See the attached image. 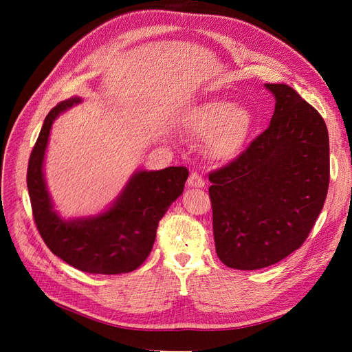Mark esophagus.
<instances>
[{"instance_id": "obj_1", "label": "esophagus", "mask_w": 352, "mask_h": 352, "mask_svg": "<svg viewBox=\"0 0 352 352\" xmlns=\"http://www.w3.org/2000/svg\"><path fill=\"white\" fill-rule=\"evenodd\" d=\"M188 186L189 188H204L206 182L198 173H190V176L188 179Z\"/></svg>"}]
</instances>
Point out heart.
<instances>
[{"label":"heart","instance_id":"b5f03b06","mask_svg":"<svg viewBox=\"0 0 352 352\" xmlns=\"http://www.w3.org/2000/svg\"><path fill=\"white\" fill-rule=\"evenodd\" d=\"M254 124L255 116L248 107L223 98L197 105L184 119L185 132L206 141L207 153L217 162H232L242 154Z\"/></svg>","mask_w":352,"mask_h":352}]
</instances>
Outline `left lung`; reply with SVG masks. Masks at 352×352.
<instances>
[{"mask_svg": "<svg viewBox=\"0 0 352 352\" xmlns=\"http://www.w3.org/2000/svg\"><path fill=\"white\" fill-rule=\"evenodd\" d=\"M264 87L276 100L270 126L208 177L216 252L238 270L269 267L300 248L329 188L323 117L287 85Z\"/></svg>", "mask_w": 352, "mask_h": 352, "instance_id": "8db88e82", "label": "left lung"}]
</instances>
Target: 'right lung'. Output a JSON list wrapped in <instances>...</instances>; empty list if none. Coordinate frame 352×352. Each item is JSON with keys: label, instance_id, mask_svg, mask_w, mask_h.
Listing matches in <instances>:
<instances>
[{"label": "right lung", "instance_id": "obj_1", "mask_svg": "<svg viewBox=\"0 0 352 352\" xmlns=\"http://www.w3.org/2000/svg\"><path fill=\"white\" fill-rule=\"evenodd\" d=\"M60 102L45 117L28 166V190L36 228L47 247L74 269L97 274L136 270L150 255L158 221L184 192L188 168L136 170L111 204L98 214L65 219L54 208L44 175L50 132L57 117L79 104Z\"/></svg>", "mask_w": 352, "mask_h": 352}]
</instances>
